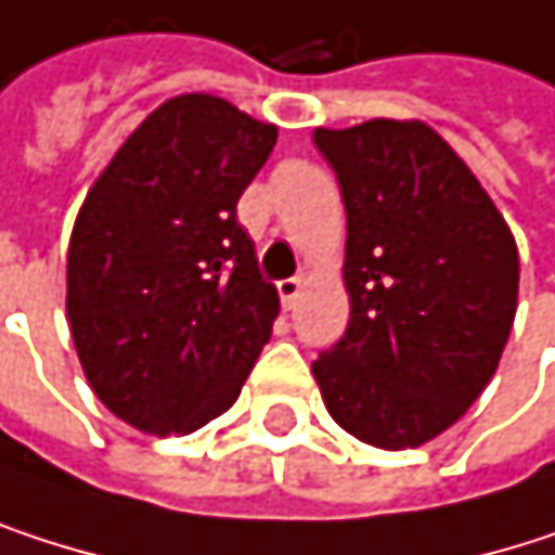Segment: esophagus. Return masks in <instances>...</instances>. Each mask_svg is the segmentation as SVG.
<instances>
[{"label": "esophagus", "mask_w": 555, "mask_h": 555, "mask_svg": "<svg viewBox=\"0 0 555 555\" xmlns=\"http://www.w3.org/2000/svg\"><path fill=\"white\" fill-rule=\"evenodd\" d=\"M278 294H281L284 310H294L297 297L304 294V281H300V278H287V281H281V284H278Z\"/></svg>", "instance_id": "1"}]
</instances>
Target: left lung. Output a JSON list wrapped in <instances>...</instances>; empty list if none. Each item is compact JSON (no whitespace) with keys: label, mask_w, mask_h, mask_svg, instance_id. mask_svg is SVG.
Wrapping results in <instances>:
<instances>
[{"label":"left lung","mask_w":555,"mask_h":555,"mask_svg":"<svg viewBox=\"0 0 555 555\" xmlns=\"http://www.w3.org/2000/svg\"><path fill=\"white\" fill-rule=\"evenodd\" d=\"M346 203V336L313 362L330 416L378 449L449 429L498 372L520 258L501 209L420 119L317 129Z\"/></svg>","instance_id":"left-lung-1"}]
</instances>
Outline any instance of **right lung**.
I'll use <instances>...</instances> for the list:
<instances>
[{"mask_svg": "<svg viewBox=\"0 0 555 555\" xmlns=\"http://www.w3.org/2000/svg\"><path fill=\"white\" fill-rule=\"evenodd\" d=\"M278 126L229 100L160 103L93 180L67 248V320L93 395L147 436L225 414L281 300L235 203Z\"/></svg>", "mask_w": 555, "mask_h": 555, "instance_id": "add662e5", "label": "right lung"}]
</instances>
